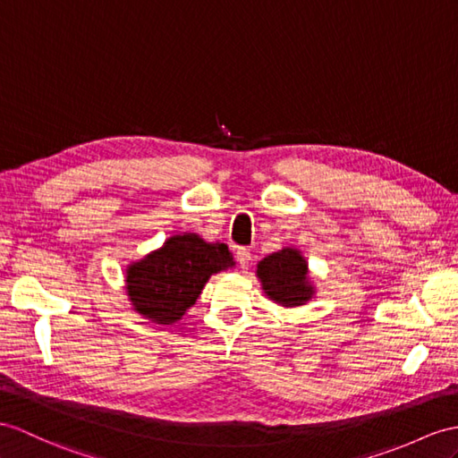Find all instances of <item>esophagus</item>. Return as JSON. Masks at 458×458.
Returning <instances> with one entry per match:
<instances>
[{"label": "esophagus", "mask_w": 458, "mask_h": 458, "mask_svg": "<svg viewBox=\"0 0 458 458\" xmlns=\"http://www.w3.org/2000/svg\"><path fill=\"white\" fill-rule=\"evenodd\" d=\"M235 254H237V262H239L241 267H247L250 264L252 254H250V250L247 247H239Z\"/></svg>", "instance_id": "34e87169"}]
</instances>
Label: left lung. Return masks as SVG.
Wrapping results in <instances>:
<instances>
[{
  "instance_id": "left-lung-1",
  "label": "left lung",
  "mask_w": 458,
  "mask_h": 458,
  "mask_svg": "<svg viewBox=\"0 0 458 458\" xmlns=\"http://www.w3.org/2000/svg\"><path fill=\"white\" fill-rule=\"evenodd\" d=\"M259 277L264 292L284 307L303 305L313 293L307 284V264L293 249L266 256L259 264Z\"/></svg>"
}]
</instances>
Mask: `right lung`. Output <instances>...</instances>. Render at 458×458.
Here are the masks:
<instances>
[{"label":"right lung","instance_id":"obj_1","mask_svg":"<svg viewBox=\"0 0 458 458\" xmlns=\"http://www.w3.org/2000/svg\"><path fill=\"white\" fill-rule=\"evenodd\" d=\"M231 264V252L223 242L209 244L192 233L176 235L130 266L128 295L138 313L157 325H171L196 303L209 276Z\"/></svg>","mask_w":458,"mask_h":458}]
</instances>
